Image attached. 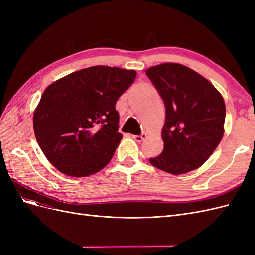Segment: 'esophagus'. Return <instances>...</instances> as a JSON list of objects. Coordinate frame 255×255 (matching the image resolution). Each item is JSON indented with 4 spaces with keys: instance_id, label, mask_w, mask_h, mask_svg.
I'll return each mask as SVG.
<instances>
[{
    "instance_id": "34e87169",
    "label": "esophagus",
    "mask_w": 255,
    "mask_h": 255,
    "mask_svg": "<svg viewBox=\"0 0 255 255\" xmlns=\"http://www.w3.org/2000/svg\"><path fill=\"white\" fill-rule=\"evenodd\" d=\"M133 139H135L137 142H141L142 140H144L146 138V134L142 133L141 135H133Z\"/></svg>"
}]
</instances>
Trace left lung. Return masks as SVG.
Segmentation results:
<instances>
[{
    "label": "left lung",
    "instance_id": "1",
    "mask_svg": "<svg viewBox=\"0 0 255 255\" xmlns=\"http://www.w3.org/2000/svg\"><path fill=\"white\" fill-rule=\"evenodd\" d=\"M145 74L166 107L164 150L150 158L151 165L174 175L201 167L225 134L226 104L221 94L204 76L181 64L153 66Z\"/></svg>",
    "mask_w": 255,
    "mask_h": 255
}]
</instances>
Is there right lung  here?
Returning <instances> with one entry per match:
<instances>
[{"label": "right lung", "instance_id": "obj_1", "mask_svg": "<svg viewBox=\"0 0 255 255\" xmlns=\"http://www.w3.org/2000/svg\"><path fill=\"white\" fill-rule=\"evenodd\" d=\"M136 74L118 67L94 66L45 88L34 112V133L58 171L84 177L110 163L122 139L116 102Z\"/></svg>", "mask_w": 255, "mask_h": 255}]
</instances>
